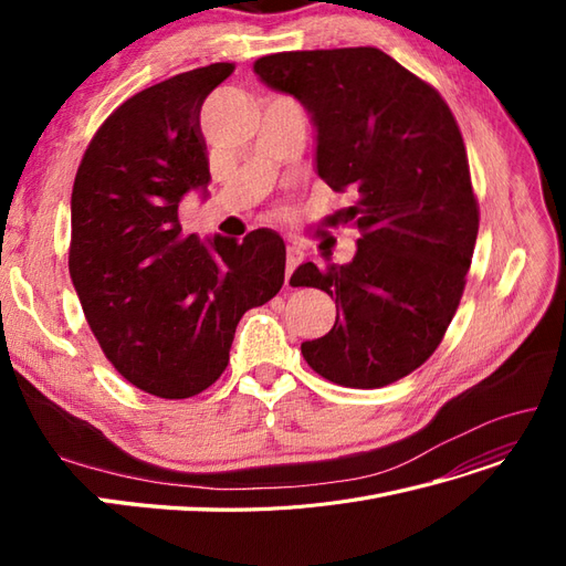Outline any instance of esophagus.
Instances as JSON below:
<instances>
[{
    "mask_svg": "<svg viewBox=\"0 0 566 566\" xmlns=\"http://www.w3.org/2000/svg\"><path fill=\"white\" fill-rule=\"evenodd\" d=\"M302 250L295 248V245H287L285 250V281H290V276H293V271L300 266L302 262Z\"/></svg>",
    "mask_w": 566,
    "mask_h": 566,
    "instance_id": "esophagus-1",
    "label": "esophagus"
}]
</instances>
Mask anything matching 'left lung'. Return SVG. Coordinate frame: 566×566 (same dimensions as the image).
<instances>
[{"label":"left lung","mask_w":566,"mask_h":566,"mask_svg":"<svg viewBox=\"0 0 566 566\" xmlns=\"http://www.w3.org/2000/svg\"><path fill=\"white\" fill-rule=\"evenodd\" d=\"M318 132L316 169L354 205L333 221L358 231L345 266L302 264L290 285L335 297L328 335L302 342L321 378L378 389L441 345L465 290L479 231L465 142L430 82L375 46L281 51L254 61Z\"/></svg>","instance_id":"left-lung-1"}]
</instances>
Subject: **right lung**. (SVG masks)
<instances>
[{
    "label": "right lung",
    "instance_id": "obj_1",
    "mask_svg": "<svg viewBox=\"0 0 566 566\" xmlns=\"http://www.w3.org/2000/svg\"><path fill=\"white\" fill-rule=\"evenodd\" d=\"M235 71L212 63L134 94L96 129L75 175L67 269L115 370L153 397L188 399L229 366L235 325L283 287L285 245L184 233L179 200L210 181L202 101Z\"/></svg>",
    "mask_w": 566,
    "mask_h": 566
}]
</instances>
